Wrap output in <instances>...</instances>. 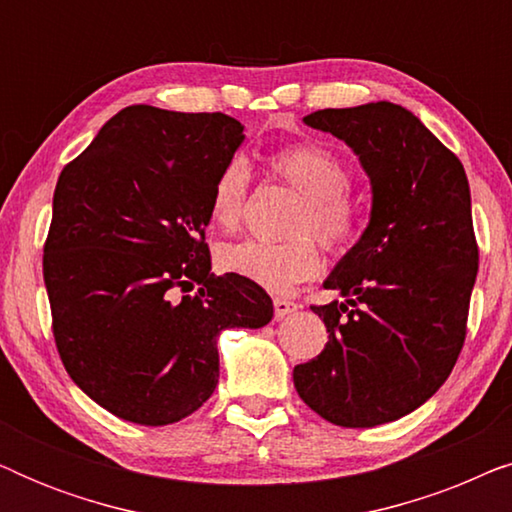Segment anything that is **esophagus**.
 Returning <instances> with one entry per match:
<instances>
[{
    "label": "esophagus",
    "instance_id": "obj_1",
    "mask_svg": "<svg viewBox=\"0 0 512 512\" xmlns=\"http://www.w3.org/2000/svg\"><path fill=\"white\" fill-rule=\"evenodd\" d=\"M272 305H275V317L282 319V317H289L298 310V303H293L291 298H275L272 300Z\"/></svg>",
    "mask_w": 512,
    "mask_h": 512
}]
</instances>
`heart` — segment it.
Wrapping results in <instances>:
<instances>
[{
    "instance_id": "obj_1",
    "label": "heart",
    "mask_w": 512,
    "mask_h": 512,
    "mask_svg": "<svg viewBox=\"0 0 512 512\" xmlns=\"http://www.w3.org/2000/svg\"><path fill=\"white\" fill-rule=\"evenodd\" d=\"M270 170L284 184L303 195V205L293 216L291 233L284 242L244 240L219 249L221 270L247 279L272 293H286L307 282L321 268L319 244L338 251L352 244L361 228V212L349 195L352 170L338 153L317 142H296L272 151ZM249 170L244 160L233 158L216 174L209 191V219L223 230L240 228L247 212Z\"/></svg>"
}]
</instances>
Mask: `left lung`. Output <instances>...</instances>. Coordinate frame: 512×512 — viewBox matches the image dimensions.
Wrapping results in <instances>:
<instances>
[{
	"label": "left lung",
	"instance_id": "8db88e82",
	"mask_svg": "<svg viewBox=\"0 0 512 512\" xmlns=\"http://www.w3.org/2000/svg\"><path fill=\"white\" fill-rule=\"evenodd\" d=\"M305 123L352 146L373 212L324 282L347 303L312 305L328 342L293 384L326 422L366 429L429 401L459 359L478 275L471 191L461 160L398 104L321 109Z\"/></svg>",
	"mask_w": 512,
	"mask_h": 512
}]
</instances>
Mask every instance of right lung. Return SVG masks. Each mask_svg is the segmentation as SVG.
<instances>
[{
	"mask_svg": "<svg viewBox=\"0 0 512 512\" xmlns=\"http://www.w3.org/2000/svg\"><path fill=\"white\" fill-rule=\"evenodd\" d=\"M242 130L221 111L135 104L60 172L44 242L55 347L83 394L125 422L191 415L219 382V333L272 319L261 286L214 275L205 242L209 191Z\"/></svg>",
	"mask_w": 512,
	"mask_h": 512,
	"instance_id": "add662e5",
	"label": "right lung"
}]
</instances>
